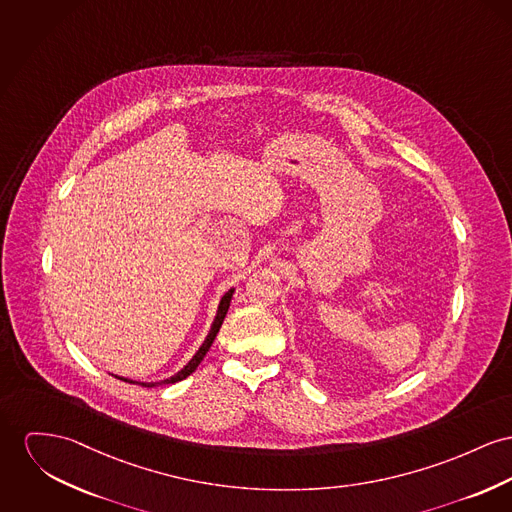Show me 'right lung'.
Masks as SVG:
<instances>
[{
  "label": "right lung",
  "mask_w": 512,
  "mask_h": 512,
  "mask_svg": "<svg viewBox=\"0 0 512 512\" xmlns=\"http://www.w3.org/2000/svg\"><path fill=\"white\" fill-rule=\"evenodd\" d=\"M231 297H233V289H231V291H227V293L223 295L221 305H219V310H217V316H215L213 326H211V330H209V336L205 338L204 345L200 347V351L192 357V361H190V363H188L180 373H176V375L171 376V378L163 380L161 384H174V382H178V380H184L186 376L192 375V373L198 369V365L202 363L205 353L209 351L211 343L215 340V336H217V332H219V328H221V324H223V320H225V316H227V310H229V305H231ZM120 380H124V382H132V380H128V378H120ZM132 384H139V382H132ZM141 386H155V384H141Z\"/></svg>",
  "instance_id": "right-lung-1"
}]
</instances>
